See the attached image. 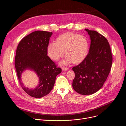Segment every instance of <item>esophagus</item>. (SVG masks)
<instances>
[{"label":"esophagus","instance_id":"1","mask_svg":"<svg viewBox=\"0 0 126 126\" xmlns=\"http://www.w3.org/2000/svg\"><path fill=\"white\" fill-rule=\"evenodd\" d=\"M62 70L63 71H66L68 70V68L67 67H62Z\"/></svg>","mask_w":126,"mask_h":126}]
</instances>
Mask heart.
Instances as JSON below:
<instances>
[{"label": "heart", "instance_id": "heart-1", "mask_svg": "<svg viewBox=\"0 0 126 126\" xmlns=\"http://www.w3.org/2000/svg\"><path fill=\"white\" fill-rule=\"evenodd\" d=\"M89 44L87 38L83 35L68 32L57 38L56 42H50L47 46L48 56L55 61H58L65 54L66 55L62 64L72 62H81L86 56Z\"/></svg>", "mask_w": 126, "mask_h": 126}]
</instances>
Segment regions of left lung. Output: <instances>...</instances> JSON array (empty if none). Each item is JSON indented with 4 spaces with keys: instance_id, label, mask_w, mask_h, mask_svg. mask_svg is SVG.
Listing matches in <instances>:
<instances>
[{
    "instance_id": "obj_1",
    "label": "left lung",
    "mask_w": 126,
    "mask_h": 126,
    "mask_svg": "<svg viewBox=\"0 0 126 126\" xmlns=\"http://www.w3.org/2000/svg\"><path fill=\"white\" fill-rule=\"evenodd\" d=\"M91 40L89 53L83 61L73 67L75 77L72 86L83 95L93 94L103 87L112 64L111 48L107 39L94 30L85 29Z\"/></svg>"
}]
</instances>
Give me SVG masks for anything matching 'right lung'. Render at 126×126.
I'll return each instance as SVG.
<instances>
[{"label":"right lung","instance_id":"add662e5","mask_svg":"<svg viewBox=\"0 0 126 126\" xmlns=\"http://www.w3.org/2000/svg\"><path fill=\"white\" fill-rule=\"evenodd\" d=\"M52 32L36 31L24 37L18 45L15 67L23 90L32 97L40 98L48 94L55 84L57 75L62 70L47 55V46ZM34 71L40 79L35 89L26 88L21 82V74L25 69Z\"/></svg>","mask_w":126,"mask_h":126}]
</instances>
